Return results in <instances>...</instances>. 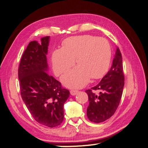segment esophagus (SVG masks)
I'll return each mask as SVG.
<instances>
[{
    "mask_svg": "<svg viewBox=\"0 0 148 148\" xmlns=\"http://www.w3.org/2000/svg\"><path fill=\"white\" fill-rule=\"evenodd\" d=\"M79 92L78 90H72L70 91V93L72 95V96H75V95H76L77 93Z\"/></svg>",
    "mask_w": 148,
    "mask_h": 148,
    "instance_id": "esophagus-1",
    "label": "esophagus"
}]
</instances>
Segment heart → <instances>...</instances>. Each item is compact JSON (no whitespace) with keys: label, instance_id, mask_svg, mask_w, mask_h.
I'll return each mask as SVG.
<instances>
[{"label":"heart","instance_id":"obj_1","mask_svg":"<svg viewBox=\"0 0 148 148\" xmlns=\"http://www.w3.org/2000/svg\"><path fill=\"white\" fill-rule=\"evenodd\" d=\"M62 48L52 53V67L56 75L65 73L74 64L77 66L62 77L64 86L79 88L88 84L90 78L98 79L106 73L110 65L111 48L104 38L92 35L72 36L62 42Z\"/></svg>","mask_w":148,"mask_h":148}]
</instances>
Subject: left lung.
I'll list each match as a JSON object with an SVG mask.
<instances>
[{
  "label": "left lung",
  "mask_w": 148,
  "mask_h": 148,
  "mask_svg": "<svg viewBox=\"0 0 148 148\" xmlns=\"http://www.w3.org/2000/svg\"><path fill=\"white\" fill-rule=\"evenodd\" d=\"M124 85L122 55L117 48L109 71L98 85L86 90L90 102L87 108L89 120L99 123L110 119L118 108Z\"/></svg>",
  "instance_id": "8db88e82"
}]
</instances>
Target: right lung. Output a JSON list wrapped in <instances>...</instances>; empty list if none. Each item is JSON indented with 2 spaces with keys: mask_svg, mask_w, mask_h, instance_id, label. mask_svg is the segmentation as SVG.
<instances>
[{
  "mask_svg": "<svg viewBox=\"0 0 148 148\" xmlns=\"http://www.w3.org/2000/svg\"><path fill=\"white\" fill-rule=\"evenodd\" d=\"M49 36L41 44L29 42L18 69L21 96L30 114L38 123L50 128L60 125L64 119V104L70 92L48 73L46 54Z\"/></svg>",
  "mask_w": 148,
  "mask_h": 148,
  "instance_id": "1",
  "label": "right lung"
}]
</instances>
